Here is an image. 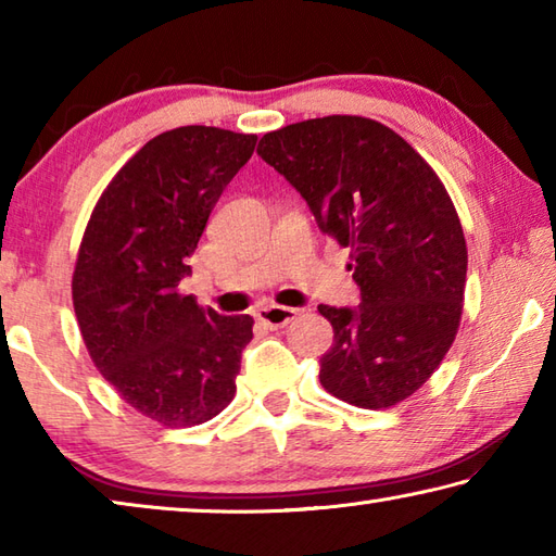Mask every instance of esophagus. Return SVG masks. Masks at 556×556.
<instances>
[{
  "instance_id": "1",
  "label": "esophagus",
  "mask_w": 556,
  "mask_h": 556,
  "mask_svg": "<svg viewBox=\"0 0 556 556\" xmlns=\"http://www.w3.org/2000/svg\"><path fill=\"white\" fill-rule=\"evenodd\" d=\"M296 308H289V306H277V304H269V306H260L255 316L257 321H262L269 328H285L289 321H294L296 318Z\"/></svg>"
}]
</instances>
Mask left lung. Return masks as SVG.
Returning <instances> with one entry per match:
<instances>
[{"label":"left lung","instance_id":"8db88e82","mask_svg":"<svg viewBox=\"0 0 556 556\" xmlns=\"http://www.w3.org/2000/svg\"><path fill=\"white\" fill-rule=\"evenodd\" d=\"M257 154L351 250L361 304L318 306L333 326L321 384L363 409L407 400L444 361L464 312L468 252L444 184L397 131L355 115L269 131Z\"/></svg>","mask_w":556,"mask_h":556}]
</instances>
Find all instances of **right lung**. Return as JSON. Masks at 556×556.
Masks as SVG:
<instances>
[{
    "label": "right lung",
    "mask_w": 556,
    "mask_h": 556,
    "mask_svg": "<svg viewBox=\"0 0 556 556\" xmlns=\"http://www.w3.org/2000/svg\"><path fill=\"white\" fill-rule=\"evenodd\" d=\"M255 135L188 125L139 149L102 191L73 271L88 353L129 407L195 427L235 397L252 316H220L178 291L225 186Z\"/></svg>",
    "instance_id": "1"
}]
</instances>
